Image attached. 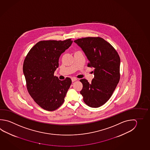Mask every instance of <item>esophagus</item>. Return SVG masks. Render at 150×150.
<instances>
[{
	"label": "esophagus",
	"mask_w": 150,
	"mask_h": 150,
	"mask_svg": "<svg viewBox=\"0 0 150 150\" xmlns=\"http://www.w3.org/2000/svg\"><path fill=\"white\" fill-rule=\"evenodd\" d=\"M71 80H72V82L76 81L77 80V79L76 78H71Z\"/></svg>",
	"instance_id": "34e87169"
}]
</instances>
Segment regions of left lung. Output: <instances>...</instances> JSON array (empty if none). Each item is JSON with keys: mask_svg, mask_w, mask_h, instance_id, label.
<instances>
[{"mask_svg": "<svg viewBox=\"0 0 150 150\" xmlns=\"http://www.w3.org/2000/svg\"><path fill=\"white\" fill-rule=\"evenodd\" d=\"M74 42L81 49L89 61L88 66L93 67L94 78L89 83L80 80L83 85L80 93L88 106L98 108L112 96L120 78V57L114 48L99 37L79 38Z\"/></svg>", "mask_w": 150, "mask_h": 150, "instance_id": "1", "label": "left lung"}]
</instances>
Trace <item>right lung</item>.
<instances>
[{
  "label": "right lung",
  "instance_id": "add662e5",
  "mask_svg": "<svg viewBox=\"0 0 150 150\" xmlns=\"http://www.w3.org/2000/svg\"><path fill=\"white\" fill-rule=\"evenodd\" d=\"M72 42L71 39L40 41L25 59L23 73L28 91L36 103L47 111L55 110L62 105L71 86L70 78L60 80L54 73L60 55Z\"/></svg>",
  "mask_w": 150,
  "mask_h": 150
}]
</instances>
